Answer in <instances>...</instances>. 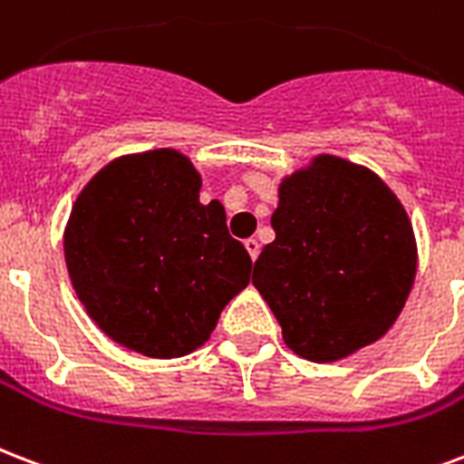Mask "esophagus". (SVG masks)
Wrapping results in <instances>:
<instances>
[{
  "instance_id": "1",
  "label": "esophagus",
  "mask_w": 464,
  "mask_h": 464,
  "mask_svg": "<svg viewBox=\"0 0 464 464\" xmlns=\"http://www.w3.org/2000/svg\"><path fill=\"white\" fill-rule=\"evenodd\" d=\"M246 250H247V256L253 257V260H257V256H260V243H257L256 238H247Z\"/></svg>"
}]
</instances>
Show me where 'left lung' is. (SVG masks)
Here are the masks:
<instances>
[{
  "label": "left lung",
  "instance_id": "1",
  "mask_svg": "<svg viewBox=\"0 0 464 464\" xmlns=\"http://www.w3.org/2000/svg\"><path fill=\"white\" fill-rule=\"evenodd\" d=\"M272 228L253 285L289 350L334 362L387 334L416 277V238L372 169L318 155L282 179Z\"/></svg>",
  "mask_w": 464,
  "mask_h": 464
}]
</instances>
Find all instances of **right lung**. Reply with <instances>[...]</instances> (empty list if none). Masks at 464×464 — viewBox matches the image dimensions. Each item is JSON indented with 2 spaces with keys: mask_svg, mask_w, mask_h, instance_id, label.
<instances>
[{
  "mask_svg": "<svg viewBox=\"0 0 464 464\" xmlns=\"http://www.w3.org/2000/svg\"><path fill=\"white\" fill-rule=\"evenodd\" d=\"M199 189V172L172 148L123 155L92 177L67 221L80 302L111 341L148 358L204 345L250 282L253 260L221 201L201 204Z\"/></svg>",
  "mask_w": 464,
  "mask_h": 464,
  "instance_id": "obj_1",
  "label": "right lung"
}]
</instances>
